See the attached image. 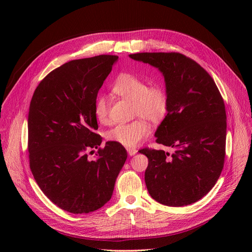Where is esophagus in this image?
Masks as SVG:
<instances>
[{
  "label": "esophagus",
  "instance_id": "esophagus-1",
  "mask_svg": "<svg viewBox=\"0 0 252 252\" xmlns=\"http://www.w3.org/2000/svg\"><path fill=\"white\" fill-rule=\"evenodd\" d=\"M127 150V153H128V155L129 156H134L135 154H137V149H135V148H127L126 149Z\"/></svg>",
  "mask_w": 252,
  "mask_h": 252
}]
</instances>
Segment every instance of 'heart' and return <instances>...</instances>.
<instances>
[{
    "label": "heart",
    "mask_w": 252,
    "mask_h": 252,
    "mask_svg": "<svg viewBox=\"0 0 252 252\" xmlns=\"http://www.w3.org/2000/svg\"><path fill=\"white\" fill-rule=\"evenodd\" d=\"M116 95L134 101V115L158 123L167 111V97L164 90L158 85L149 86L144 79L130 73L119 74L112 85ZM95 115L102 125L109 122L108 99L100 95L95 102ZM150 134L148 124L140 119L129 124L115 126L107 133V139L126 148H135Z\"/></svg>",
    "instance_id": "heart-1"
}]
</instances>
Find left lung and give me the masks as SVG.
<instances>
[{
  "label": "left lung",
  "instance_id": "1",
  "mask_svg": "<svg viewBox=\"0 0 252 252\" xmlns=\"http://www.w3.org/2000/svg\"><path fill=\"white\" fill-rule=\"evenodd\" d=\"M159 70L164 78L167 113L158 126V144L176 148L142 149L148 157L145 183L154 200L167 206L189 205L216 185L223 166L227 115L211 76L194 60L179 53L128 55Z\"/></svg>",
  "mask_w": 252,
  "mask_h": 252
}]
</instances>
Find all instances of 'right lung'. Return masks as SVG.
Instances as JSON below:
<instances>
[{"label": "right lung", "mask_w": 252, "mask_h": 252, "mask_svg": "<svg viewBox=\"0 0 252 252\" xmlns=\"http://www.w3.org/2000/svg\"><path fill=\"white\" fill-rule=\"evenodd\" d=\"M118 57L71 60L51 71L35 89L29 112L30 165L49 199L71 214H89L112 196L127 157L124 146L106 142L97 158L86 151L102 143L95 102Z\"/></svg>", "instance_id": "obj_1"}]
</instances>
